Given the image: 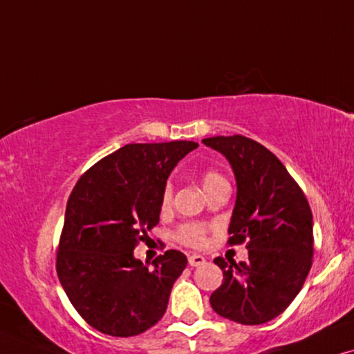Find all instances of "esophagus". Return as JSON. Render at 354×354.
I'll return each instance as SVG.
<instances>
[{
	"mask_svg": "<svg viewBox=\"0 0 354 354\" xmlns=\"http://www.w3.org/2000/svg\"><path fill=\"white\" fill-rule=\"evenodd\" d=\"M187 262H189L191 267H199L202 263H205V257L201 256V254H191V256L187 257Z\"/></svg>",
	"mask_w": 354,
	"mask_h": 354,
	"instance_id": "1",
	"label": "esophagus"
}]
</instances>
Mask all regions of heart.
Wrapping results in <instances>:
<instances>
[{
  "mask_svg": "<svg viewBox=\"0 0 354 354\" xmlns=\"http://www.w3.org/2000/svg\"><path fill=\"white\" fill-rule=\"evenodd\" d=\"M226 180L218 171L215 169H205L201 174V183L204 186L205 192L214 189L215 186H218L220 183H225ZM173 202V186L171 183H167L165 186L163 194H162V207L168 209ZM174 236L180 243L189 248H202L207 241V225L201 223V221H186V223L180 225V228L176 230Z\"/></svg>",
  "mask_w": 354,
  "mask_h": 354,
  "instance_id": "b5f03b06",
  "label": "heart"
}]
</instances>
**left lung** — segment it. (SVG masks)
Segmentation results:
<instances>
[{
    "label": "left lung",
    "instance_id": "1",
    "mask_svg": "<svg viewBox=\"0 0 354 354\" xmlns=\"http://www.w3.org/2000/svg\"><path fill=\"white\" fill-rule=\"evenodd\" d=\"M202 142L232 165L238 192L228 244L246 243L249 251L246 262L215 259L223 281L210 306L238 324H266L288 308L313 266V212L285 165L262 144L239 134Z\"/></svg>",
    "mask_w": 354,
    "mask_h": 354
}]
</instances>
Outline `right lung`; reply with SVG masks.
<instances>
[{
    "label": "right lung",
    "instance_id": "1",
    "mask_svg": "<svg viewBox=\"0 0 354 354\" xmlns=\"http://www.w3.org/2000/svg\"><path fill=\"white\" fill-rule=\"evenodd\" d=\"M197 145L192 140L128 144L75 183L56 272L71 304L95 330L134 337L163 317L187 259L169 249L149 268L134 257V248L158 223L171 169Z\"/></svg>",
    "mask_w": 354,
    "mask_h": 354
}]
</instances>
